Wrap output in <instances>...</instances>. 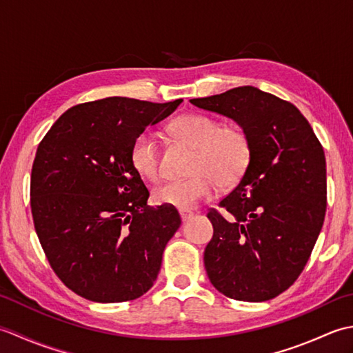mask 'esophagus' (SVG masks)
I'll use <instances>...</instances> for the list:
<instances>
[{"label":"esophagus","mask_w":353,"mask_h":353,"mask_svg":"<svg viewBox=\"0 0 353 353\" xmlns=\"http://www.w3.org/2000/svg\"><path fill=\"white\" fill-rule=\"evenodd\" d=\"M181 216H182V221H186V220H190L191 216H194V214L190 211H181Z\"/></svg>","instance_id":"1"}]
</instances>
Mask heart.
Instances as JSON below:
<instances>
[{
	"instance_id": "heart-1",
	"label": "heart",
	"mask_w": 353,
	"mask_h": 353,
	"mask_svg": "<svg viewBox=\"0 0 353 353\" xmlns=\"http://www.w3.org/2000/svg\"><path fill=\"white\" fill-rule=\"evenodd\" d=\"M176 137L196 148L191 161L192 176L167 181L156 186L153 197L161 205L181 211L196 208L219 188H234L243 181L253 156L250 137L238 125H223L219 119L188 114L171 123ZM133 168L142 177L156 181L162 172L159 141L150 130L133 139L130 150Z\"/></svg>"
}]
</instances>
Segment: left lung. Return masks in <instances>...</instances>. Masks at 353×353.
<instances>
[{
  "label": "left lung",
  "mask_w": 353,
  "mask_h": 353,
  "mask_svg": "<svg viewBox=\"0 0 353 353\" xmlns=\"http://www.w3.org/2000/svg\"><path fill=\"white\" fill-rule=\"evenodd\" d=\"M229 117L250 137L243 181L208 212L209 281L226 297L265 302L288 290L308 262L326 214V159L301 110L253 86L190 100Z\"/></svg>",
  "instance_id": "left-lung-1"
}]
</instances>
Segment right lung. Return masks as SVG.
Listing matches in <instances>:
<instances>
[{
  "mask_svg": "<svg viewBox=\"0 0 353 353\" xmlns=\"http://www.w3.org/2000/svg\"><path fill=\"white\" fill-rule=\"evenodd\" d=\"M181 103L109 97L77 104L37 147L30 181L36 234L59 279L88 301H134L153 287L182 220L174 206L147 205L130 150Z\"/></svg>",
  "mask_w": 353,
  "mask_h": 353,
  "instance_id": "obj_1",
  "label": "right lung"
}]
</instances>
